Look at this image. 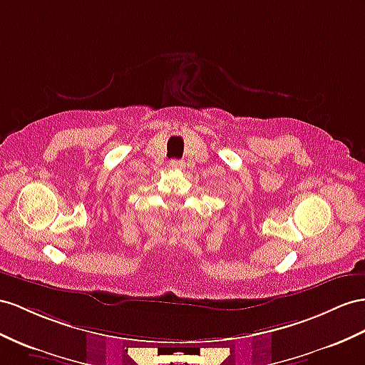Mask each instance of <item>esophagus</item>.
Instances as JSON below:
<instances>
[{
    "label": "esophagus",
    "instance_id": "obj_1",
    "mask_svg": "<svg viewBox=\"0 0 365 365\" xmlns=\"http://www.w3.org/2000/svg\"><path fill=\"white\" fill-rule=\"evenodd\" d=\"M170 168L174 171H179V170H185V162L183 160H171L170 162Z\"/></svg>",
    "mask_w": 365,
    "mask_h": 365
}]
</instances>
